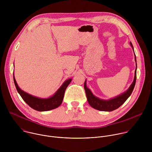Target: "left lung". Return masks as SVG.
Here are the masks:
<instances>
[{"label": "left lung", "instance_id": "obj_1", "mask_svg": "<svg viewBox=\"0 0 152 152\" xmlns=\"http://www.w3.org/2000/svg\"><path fill=\"white\" fill-rule=\"evenodd\" d=\"M131 45L132 47V49L134 50V47L132 46V44L131 42ZM135 61L137 62L136 60V56L135 54ZM136 79H137V68L135 71V77L134 80L131 84V85L130 86L129 88L124 93L121 94V95L110 99L108 100H103L99 99V98L95 97L91 91L86 87V82L84 83V89L85 91L86 96V99H87V100L90 104L91 107L96 110H99V111H114L117 108H118L120 106H121L125 102L126 100L128 99V97L131 96L132 94L134 88L135 87V85L136 83Z\"/></svg>", "mask_w": 152, "mask_h": 152}]
</instances>
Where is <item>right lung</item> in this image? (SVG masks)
I'll use <instances>...</instances> for the list:
<instances>
[{"instance_id":"add662e5","label":"right lung","mask_w":152,"mask_h":152,"mask_svg":"<svg viewBox=\"0 0 152 152\" xmlns=\"http://www.w3.org/2000/svg\"><path fill=\"white\" fill-rule=\"evenodd\" d=\"M13 78L14 84L18 93L21 96L23 100L32 109L38 111H48L58 107L62 102L65 91L68 85L72 81V79H68L65 81L62 86L56 91V93L51 97L48 99H39L38 97L31 96L21 90L15 81L14 73Z\"/></svg>"}]
</instances>
